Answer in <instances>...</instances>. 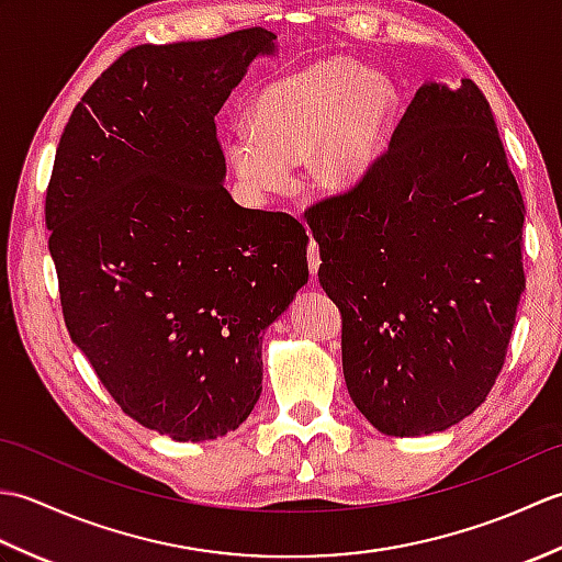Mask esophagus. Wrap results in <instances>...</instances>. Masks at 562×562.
Here are the masks:
<instances>
[{"label":"esophagus","mask_w":562,"mask_h":562,"mask_svg":"<svg viewBox=\"0 0 562 562\" xmlns=\"http://www.w3.org/2000/svg\"><path fill=\"white\" fill-rule=\"evenodd\" d=\"M306 260H308V272H312V280H316L318 268H321V250H318L316 241L308 244V254H306Z\"/></svg>","instance_id":"1"}]
</instances>
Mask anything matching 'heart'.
I'll return each instance as SVG.
<instances>
[{"mask_svg":"<svg viewBox=\"0 0 562 562\" xmlns=\"http://www.w3.org/2000/svg\"><path fill=\"white\" fill-rule=\"evenodd\" d=\"M398 111L386 71L350 57H328L262 87L248 109V130L226 139V157L250 193L292 188V164L308 157L321 190L360 186L384 147Z\"/></svg>","mask_w":562,"mask_h":562,"instance_id":"1","label":"heart"}]
</instances>
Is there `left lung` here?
Segmentation results:
<instances>
[{
  "label": "left lung",
  "instance_id": "obj_1",
  "mask_svg": "<svg viewBox=\"0 0 562 562\" xmlns=\"http://www.w3.org/2000/svg\"><path fill=\"white\" fill-rule=\"evenodd\" d=\"M342 374L379 432H445L487 398L524 292V200L471 79L425 81L360 186L308 210Z\"/></svg>",
  "mask_w": 562,
  "mask_h": 562
}]
</instances>
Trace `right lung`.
<instances>
[{"label": "right lung", "mask_w": 562, "mask_h": 562, "mask_svg": "<svg viewBox=\"0 0 562 562\" xmlns=\"http://www.w3.org/2000/svg\"><path fill=\"white\" fill-rule=\"evenodd\" d=\"M278 35L137 45L83 93L45 198L71 342L121 408L217 439L262 391V338L308 280L304 226L224 188L214 115Z\"/></svg>", "instance_id": "obj_1"}]
</instances>
